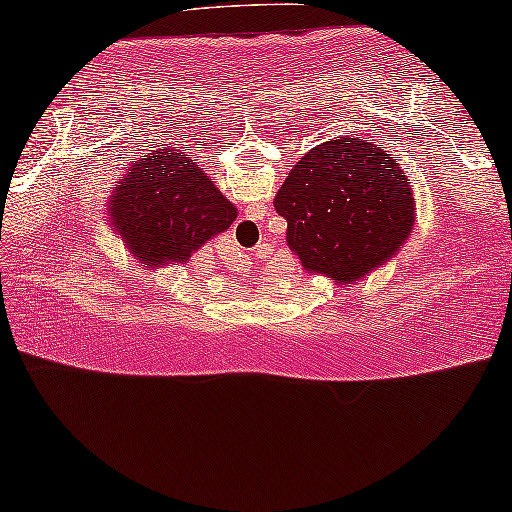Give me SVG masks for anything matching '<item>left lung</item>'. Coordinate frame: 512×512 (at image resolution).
Masks as SVG:
<instances>
[{"mask_svg":"<svg viewBox=\"0 0 512 512\" xmlns=\"http://www.w3.org/2000/svg\"><path fill=\"white\" fill-rule=\"evenodd\" d=\"M286 242L302 270L336 286L366 279L414 233L416 201L405 171L384 148L334 137L311 148L274 196Z\"/></svg>","mask_w":512,"mask_h":512,"instance_id":"obj_1","label":"left lung"}]
</instances>
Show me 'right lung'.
<instances>
[{
	"label": "right lung",
	"mask_w": 512,
	"mask_h": 512,
	"mask_svg": "<svg viewBox=\"0 0 512 512\" xmlns=\"http://www.w3.org/2000/svg\"><path fill=\"white\" fill-rule=\"evenodd\" d=\"M238 217L233 203L187 157L144 155L107 201V222L144 267L185 265Z\"/></svg>",
	"instance_id": "obj_1"
}]
</instances>
